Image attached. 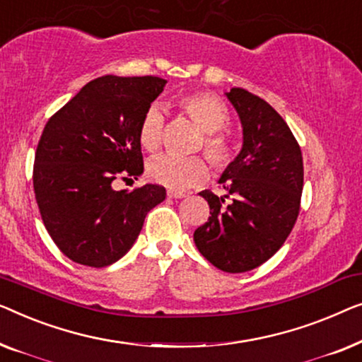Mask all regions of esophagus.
<instances>
[{"mask_svg":"<svg viewBox=\"0 0 362 362\" xmlns=\"http://www.w3.org/2000/svg\"><path fill=\"white\" fill-rule=\"evenodd\" d=\"M167 197H169V198H183V197H185V193L175 192V190H167Z\"/></svg>","mask_w":362,"mask_h":362,"instance_id":"esophagus-1","label":"esophagus"}]
</instances>
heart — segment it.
<instances>
[{"mask_svg": "<svg viewBox=\"0 0 362 362\" xmlns=\"http://www.w3.org/2000/svg\"><path fill=\"white\" fill-rule=\"evenodd\" d=\"M177 106L205 131V154L211 164L223 169L233 159V144L221 129L228 124L230 115L225 103L208 91H192L177 98ZM164 139V115L160 106L152 105L146 110L139 124V142L142 149L156 152ZM147 177L170 190L182 192L205 182L208 165L202 157L157 156L147 164Z\"/></svg>", "mask_w": 362, "mask_h": 362, "instance_id": "b5f03b06", "label": "heart"}]
</instances>
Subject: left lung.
I'll list each match as a JSON object with an SVG mask.
<instances>
[{
  "label": "left lung",
  "instance_id": "8db88e82",
  "mask_svg": "<svg viewBox=\"0 0 362 362\" xmlns=\"http://www.w3.org/2000/svg\"><path fill=\"white\" fill-rule=\"evenodd\" d=\"M226 96L241 119L243 147L218 180L225 195L200 192L211 216L197 228L193 241L213 266L239 274L271 259L292 231L303 159L292 131L267 101L244 88H231Z\"/></svg>",
  "mask_w": 362,
  "mask_h": 362
}]
</instances>
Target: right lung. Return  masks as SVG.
I'll use <instances>...</instances> for the list:
<instances>
[{
  "instance_id": "right-lung-1",
  "label": "right lung",
  "mask_w": 362,
  "mask_h": 362,
  "mask_svg": "<svg viewBox=\"0 0 362 362\" xmlns=\"http://www.w3.org/2000/svg\"><path fill=\"white\" fill-rule=\"evenodd\" d=\"M159 77L105 75L47 121L34 159V193L45 230L74 262L106 267L132 247L144 218L165 200L146 183L116 192V179L144 172L139 124L162 93Z\"/></svg>"
}]
</instances>
